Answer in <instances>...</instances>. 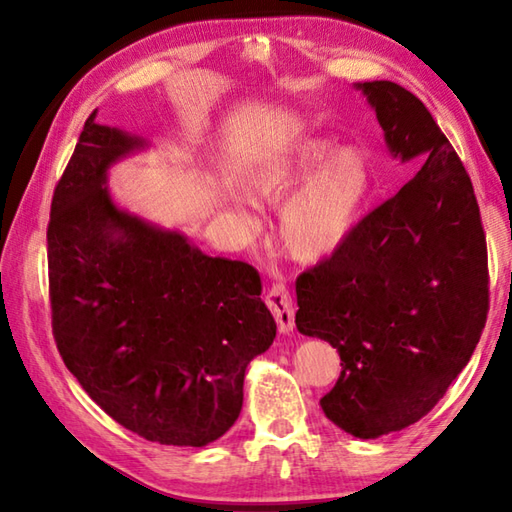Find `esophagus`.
Instances as JSON below:
<instances>
[{
    "label": "esophagus",
    "instance_id": "34e87169",
    "mask_svg": "<svg viewBox=\"0 0 512 512\" xmlns=\"http://www.w3.org/2000/svg\"><path fill=\"white\" fill-rule=\"evenodd\" d=\"M266 303L270 312H273V317L277 319L279 332H292V328H295V306H292L290 290L286 288L284 281H277V284H273V288L268 290Z\"/></svg>",
    "mask_w": 512,
    "mask_h": 512
}]
</instances>
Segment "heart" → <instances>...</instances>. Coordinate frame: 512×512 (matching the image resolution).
Masks as SVG:
<instances>
[{"instance_id": "obj_1", "label": "heart", "mask_w": 512, "mask_h": 512, "mask_svg": "<svg viewBox=\"0 0 512 512\" xmlns=\"http://www.w3.org/2000/svg\"><path fill=\"white\" fill-rule=\"evenodd\" d=\"M246 184L266 206H279L302 187L281 213L279 239L292 257L319 262L336 253L361 222L374 173L361 149H336L332 140L306 138L250 169ZM235 211L248 228H257V213L248 202L237 200Z\"/></svg>"}]
</instances>
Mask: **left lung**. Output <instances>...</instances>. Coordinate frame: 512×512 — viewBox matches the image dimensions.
I'll use <instances>...</instances> for the list:
<instances>
[{"label":"left lung","instance_id":"8db88e82","mask_svg":"<svg viewBox=\"0 0 512 512\" xmlns=\"http://www.w3.org/2000/svg\"><path fill=\"white\" fill-rule=\"evenodd\" d=\"M356 88L391 154L422 167L299 275L295 323L341 356L323 413L369 440L427 416L469 363L488 314V257L469 173L427 107L391 81Z\"/></svg>","mask_w":512,"mask_h":512}]
</instances>
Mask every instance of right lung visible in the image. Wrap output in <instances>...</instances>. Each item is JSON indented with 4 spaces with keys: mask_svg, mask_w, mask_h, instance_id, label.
<instances>
[{
    "mask_svg": "<svg viewBox=\"0 0 512 512\" xmlns=\"http://www.w3.org/2000/svg\"><path fill=\"white\" fill-rule=\"evenodd\" d=\"M90 114L54 187L52 334L65 367L140 438L204 447L233 427L244 374L277 334L262 279L112 202L107 169L145 140Z\"/></svg>",
    "mask_w": 512,
    "mask_h": 512,
    "instance_id": "right-lung-1",
    "label": "right lung"
}]
</instances>
